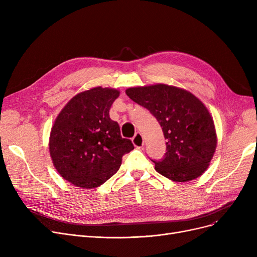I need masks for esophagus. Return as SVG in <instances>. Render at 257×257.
I'll return each mask as SVG.
<instances>
[{
  "instance_id": "1",
  "label": "esophagus",
  "mask_w": 257,
  "mask_h": 257,
  "mask_svg": "<svg viewBox=\"0 0 257 257\" xmlns=\"http://www.w3.org/2000/svg\"><path fill=\"white\" fill-rule=\"evenodd\" d=\"M132 143L137 148H139V149H140V148H143L144 147V139H143L142 134L137 133L136 136H134V138L132 139Z\"/></svg>"
}]
</instances>
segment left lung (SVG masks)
Masks as SVG:
<instances>
[{"instance_id":"1","label":"left lung","mask_w":257,"mask_h":257,"mask_svg":"<svg viewBox=\"0 0 257 257\" xmlns=\"http://www.w3.org/2000/svg\"><path fill=\"white\" fill-rule=\"evenodd\" d=\"M127 96L158 120L167 140L165 158L153 160L155 170L176 182L203 174L217 148V133L206 106L190 91L167 84L126 89Z\"/></svg>"}]
</instances>
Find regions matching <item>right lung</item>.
I'll list each match as a JSON object with an SVG mask.
<instances>
[{"mask_svg":"<svg viewBox=\"0 0 257 257\" xmlns=\"http://www.w3.org/2000/svg\"><path fill=\"white\" fill-rule=\"evenodd\" d=\"M119 90L93 87L73 97L51 129L49 150L63 179L82 188H94L114 175L121 157L134 149L120 137L109 110Z\"/></svg>","mask_w":257,"mask_h":257,"instance_id":"obj_1","label":"right lung"}]
</instances>
